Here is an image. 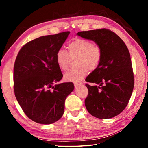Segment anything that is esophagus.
<instances>
[{
    "instance_id": "1",
    "label": "esophagus",
    "mask_w": 148,
    "mask_h": 148,
    "mask_svg": "<svg viewBox=\"0 0 148 148\" xmlns=\"http://www.w3.org/2000/svg\"><path fill=\"white\" fill-rule=\"evenodd\" d=\"M82 84H82V82H76V83H74V87H77L79 86H82Z\"/></svg>"
}]
</instances>
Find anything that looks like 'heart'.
I'll use <instances>...</instances> for the list:
<instances>
[{
	"instance_id": "obj_1",
	"label": "heart",
	"mask_w": 148,
	"mask_h": 148,
	"mask_svg": "<svg viewBox=\"0 0 148 148\" xmlns=\"http://www.w3.org/2000/svg\"><path fill=\"white\" fill-rule=\"evenodd\" d=\"M68 49L69 53L64 49H59L56 56L58 67L63 71L69 69L71 59L77 58L76 63L78 66L64 75V79L67 82H77L84 79L88 73V70L94 71L101 61V47L88 40L74 38L69 43Z\"/></svg>"
}]
</instances>
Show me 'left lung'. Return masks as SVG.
Here are the masks:
<instances>
[{
    "label": "left lung",
    "instance_id": "left-lung-1",
    "mask_svg": "<svg viewBox=\"0 0 148 148\" xmlns=\"http://www.w3.org/2000/svg\"><path fill=\"white\" fill-rule=\"evenodd\" d=\"M77 34L96 42L102 52L99 66L86 79V82L95 84H86L88 89L85 100L87 111L99 119L116 116L127 106L134 88L129 49L118 35L109 29L82 31Z\"/></svg>",
    "mask_w": 148,
    "mask_h": 148
}]
</instances>
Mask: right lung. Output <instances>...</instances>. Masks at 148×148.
<instances>
[{
  "instance_id": "right-lung-1",
  "label": "right lung",
  "mask_w": 148,
  "mask_h": 148,
  "mask_svg": "<svg viewBox=\"0 0 148 148\" xmlns=\"http://www.w3.org/2000/svg\"><path fill=\"white\" fill-rule=\"evenodd\" d=\"M69 31L40 36L25 44L16 59L15 96L26 116L40 124H51L62 116L64 101L73 91L72 82L56 84L62 79L56 62L57 51Z\"/></svg>"
}]
</instances>
